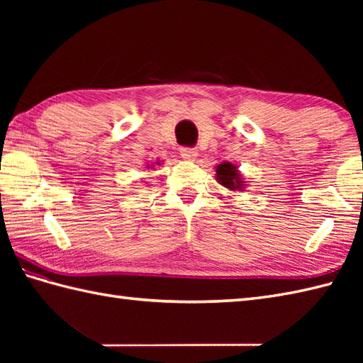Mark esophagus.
I'll list each match as a JSON object with an SVG mask.
<instances>
[{
    "label": "esophagus",
    "instance_id": "34e87169",
    "mask_svg": "<svg viewBox=\"0 0 363 363\" xmlns=\"http://www.w3.org/2000/svg\"><path fill=\"white\" fill-rule=\"evenodd\" d=\"M179 152H181V156L187 160H194L198 156L196 148H191V146H182Z\"/></svg>",
    "mask_w": 363,
    "mask_h": 363
}]
</instances>
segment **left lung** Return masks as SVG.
Returning a JSON list of instances; mask_svg holds the SVG:
<instances>
[{
    "label": "left lung",
    "instance_id": "8db88e82",
    "mask_svg": "<svg viewBox=\"0 0 363 363\" xmlns=\"http://www.w3.org/2000/svg\"><path fill=\"white\" fill-rule=\"evenodd\" d=\"M217 181L229 190H242V179L237 173V167L229 164V162H223L217 167Z\"/></svg>",
    "mask_w": 363,
    "mask_h": 363
}]
</instances>
